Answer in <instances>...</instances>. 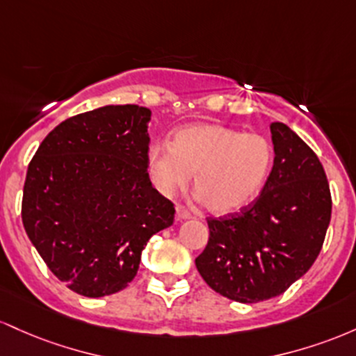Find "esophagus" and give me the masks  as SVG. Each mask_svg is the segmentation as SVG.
<instances>
[{"label": "esophagus", "instance_id": "obj_1", "mask_svg": "<svg viewBox=\"0 0 356 356\" xmlns=\"http://www.w3.org/2000/svg\"><path fill=\"white\" fill-rule=\"evenodd\" d=\"M190 217H191V213L185 209V207L177 205V218H178V220H186V218H190Z\"/></svg>", "mask_w": 356, "mask_h": 356}]
</instances>
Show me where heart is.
I'll return each instance as SVG.
<instances>
[{"label":"heart","mask_w":356,"mask_h":356,"mask_svg":"<svg viewBox=\"0 0 356 356\" xmlns=\"http://www.w3.org/2000/svg\"><path fill=\"white\" fill-rule=\"evenodd\" d=\"M273 165V146L262 134L220 124L179 129L171 146L147 153V170L156 188L170 195L195 175V193L211 213L242 210L257 197Z\"/></svg>","instance_id":"b5f03b06"}]
</instances>
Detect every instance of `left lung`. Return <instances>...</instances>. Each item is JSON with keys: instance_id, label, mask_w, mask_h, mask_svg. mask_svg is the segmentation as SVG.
<instances>
[{"instance_id": "left-lung-1", "label": "left lung", "mask_w": 356, "mask_h": 356, "mask_svg": "<svg viewBox=\"0 0 356 356\" xmlns=\"http://www.w3.org/2000/svg\"><path fill=\"white\" fill-rule=\"evenodd\" d=\"M270 134L275 156L261 195L241 213L209 218V243L195 259L203 281L232 301L284 293L314 264L330 225L321 161L282 122H273Z\"/></svg>"}]
</instances>
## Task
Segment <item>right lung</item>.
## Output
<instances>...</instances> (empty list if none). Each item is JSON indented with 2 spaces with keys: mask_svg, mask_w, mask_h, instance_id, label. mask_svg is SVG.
<instances>
[{
  "mask_svg": "<svg viewBox=\"0 0 356 356\" xmlns=\"http://www.w3.org/2000/svg\"><path fill=\"white\" fill-rule=\"evenodd\" d=\"M151 111L104 106L50 131L28 165L22 220L40 257L87 298L119 293L175 207L147 175Z\"/></svg>",
  "mask_w": 356,
  "mask_h": 356,
  "instance_id": "right-lung-1",
  "label": "right lung"
}]
</instances>
